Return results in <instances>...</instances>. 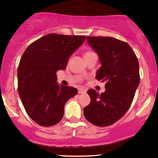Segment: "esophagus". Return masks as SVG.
Here are the masks:
<instances>
[{
  "label": "esophagus",
  "mask_w": 158,
  "mask_h": 158,
  "mask_svg": "<svg viewBox=\"0 0 158 158\" xmlns=\"http://www.w3.org/2000/svg\"><path fill=\"white\" fill-rule=\"evenodd\" d=\"M78 92H79V94H85L86 93V90L84 89V88H79Z\"/></svg>",
  "instance_id": "1"
}]
</instances>
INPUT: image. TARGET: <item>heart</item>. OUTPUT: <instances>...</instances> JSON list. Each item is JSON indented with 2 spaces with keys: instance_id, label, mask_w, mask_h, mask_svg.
Listing matches in <instances>:
<instances>
[{
  "instance_id": "1",
  "label": "heart",
  "mask_w": 158,
  "mask_h": 158,
  "mask_svg": "<svg viewBox=\"0 0 158 158\" xmlns=\"http://www.w3.org/2000/svg\"><path fill=\"white\" fill-rule=\"evenodd\" d=\"M91 53H93V52H86L85 54V55H89V54H91Z\"/></svg>"
}]
</instances>
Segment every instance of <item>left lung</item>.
I'll return each mask as SVG.
<instances>
[{"label":"left lung","mask_w":158,"mask_h":158,"mask_svg":"<svg viewBox=\"0 0 158 158\" xmlns=\"http://www.w3.org/2000/svg\"><path fill=\"white\" fill-rule=\"evenodd\" d=\"M88 43L100 57L96 79L106 82L105 92L89 89L90 104L84 115L91 124L106 127L122 117L132 103L140 82L139 61L128 43L110 37H88Z\"/></svg>","instance_id":"1"}]
</instances>
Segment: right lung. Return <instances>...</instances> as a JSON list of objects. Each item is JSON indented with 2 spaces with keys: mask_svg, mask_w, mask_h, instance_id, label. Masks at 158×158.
<instances>
[{
  "mask_svg": "<svg viewBox=\"0 0 158 158\" xmlns=\"http://www.w3.org/2000/svg\"><path fill=\"white\" fill-rule=\"evenodd\" d=\"M85 36L48 34L27 46L17 70L18 92L29 117L39 125L59 123L64 108L78 90L57 82V71L66 68L69 57L85 40Z\"/></svg>",
  "mask_w": 158,
  "mask_h": 158,
  "instance_id": "right-lung-1",
  "label": "right lung"
}]
</instances>
